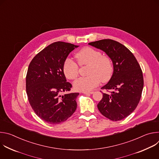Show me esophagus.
<instances>
[{
	"mask_svg": "<svg viewBox=\"0 0 159 159\" xmlns=\"http://www.w3.org/2000/svg\"><path fill=\"white\" fill-rule=\"evenodd\" d=\"M82 93L85 94H92L94 93L93 91H88V92H82Z\"/></svg>",
	"mask_w": 159,
	"mask_h": 159,
	"instance_id": "34e87169",
	"label": "esophagus"
}]
</instances>
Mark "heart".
I'll return each mask as SVG.
<instances>
[{
	"instance_id": "b5f03b06",
	"label": "heart",
	"mask_w": 159,
	"mask_h": 159,
	"mask_svg": "<svg viewBox=\"0 0 159 159\" xmlns=\"http://www.w3.org/2000/svg\"><path fill=\"white\" fill-rule=\"evenodd\" d=\"M75 58L80 66H88V76L80 78L74 83V87L77 91H90L98 86L101 81L107 82L111 79L114 65L109 56L102 55L99 50L86 47L76 53ZM63 72L66 79L75 80L79 76V68L73 60L66 58L63 65Z\"/></svg>"
}]
</instances>
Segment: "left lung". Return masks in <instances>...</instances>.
<instances>
[{
	"instance_id": "obj_1",
	"label": "left lung",
	"mask_w": 159,
	"mask_h": 159,
	"mask_svg": "<svg viewBox=\"0 0 159 159\" xmlns=\"http://www.w3.org/2000/svg\"><path fill=\"white\" fill-rule=\"evenodd\" d=\"M89 44L104 51L112 60L114 72L109 82L101 89L103 93L98 104L101 114L112 121H120L128 116L137 107L143 87L140 66L133 54L120 43L104 39ZM112 89L110 92L109 90Z\"/></svg>"
}]
</instances>
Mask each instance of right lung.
Returning a JSON list of instances; mask_svg holds the SVG:
<instances>
[{
	"label": "right lung",
	"mask_w": 159,
	"mask_h": 159,
	"mask_svg": "<svg viewBox=\"0 0 159 159\" xmlns=\"http://www.w3.org/2000/svg\"><path fill=\"white\" fill-rule=\"evenodd\" d=\"M78 46L62 41L48 45L30 62L26 89L29 102L36 115L50 124L65 121L77 109L79 93H67L72 84L66 82L63 65L69 54Z\"/></svg>",
	"instance_id": "1"
}]
</instances>
